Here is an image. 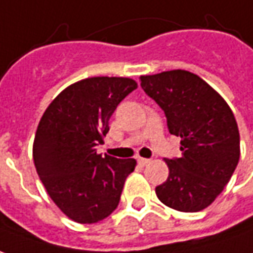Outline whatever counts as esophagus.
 <instances>
[{"instance_id": "34e87169", "label": "esophagus", "mask_w": 253, "mask_h": 253, "mask_svg": "<svg viewBox=\"0 0 253 253\" xmlns=\"http://www.w3.org/2000/svg\"><path fill=\"white\" fill-rule=\"evenodd\" d=\"M137 162H138V165H141V166H145V165H148L151 161H149V159H145V158H138Z\"/></svg>"}]
</instances>
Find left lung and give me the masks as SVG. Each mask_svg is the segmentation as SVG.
I'll list each match as a JSON object with an SVG mask.
<instances>
[{"instance_id":"1","label":"left lung","mask_w":253,"mask_h":253,"mask_svg":"<svg viewBox=\"0 0 253 253\" xmlns=\"http://www.w3.org/2000/svg\"><path fill=\"white\" fill-rule=\"evenodd\" d=\"M141 87L163 109L181 158L165 159L169 177L155 188L178 212H199L223 191L240 161V131L221 95L187 70L141 76Z\"/></svg>"}]
</instances>
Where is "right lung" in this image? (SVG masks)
<instances>
[{"label": "right lung", "instance_id": "1", "mask_svg": "<svg viewBox=\"0 0 253 253\" xmlns=\"http://www.w3.org/2000/svg\"><path fill=\"white\" fill-rule=\"evenodd\" d=\"M137 88L128 77H88L70 84L41 118L33 159L48 195L76 223L104 220L118 208L135 159L97 154L116 106Z\"/></svg>", "mask_w": 253, "mask_h": 253}]
</instances>
